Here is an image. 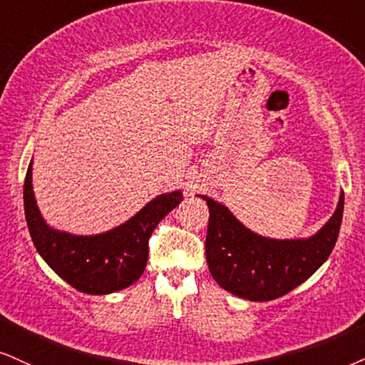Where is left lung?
<instances>
[{
	"mask_svg": "<svg viewBox=\"0 0 365 365\" xmlns=\"http://www.w3.org/2000/svg\"><path fill=\"white\" fill-rule=\"evenodd\" d=\"M210 208L206 262L215 281L249 301H271L298 287L330 257L339 238L344 192L331 218L309 238L276 240L257 235L225 205L201 196Z\"/></svg>",
	"mask_w": 365,
	"mask_h": 365,
	"instance_id": "1",
	"label": "left lung"
}]
</instances>
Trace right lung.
I'll return each instance as SVG.
<instances>
[{
  "label": "right lung",
  "instance_id": "right-lung-1",
  "mask_svg": "<svg viewBox=\"0 0 365 365\" xmlns=\"http://www.w3.org/2000/svg\"><path fill=\"white\" fill-rule=\"evenodd\" d=\"M181 201V191L159 195L113 230L73 235L48 227L40 215L31 186V160L24 186L25 217L35 249L58 277L86 294H110L133 284L147 265L152 232Z\"/></svg>",
  "mask_w": 365,
  "mask_h": 365
}]
</instances>
